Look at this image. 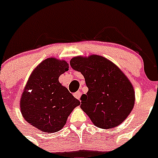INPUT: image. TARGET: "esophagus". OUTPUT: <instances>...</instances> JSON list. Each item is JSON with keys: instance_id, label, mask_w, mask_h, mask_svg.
<instances>
[{"instance_id": "34e87169", "label": "esophagus", "mask_w": 158, "mask_h": 158, "mask_svg": "<svg viewBox=\"0 0 158 158\" xmlns=\"http://www.w3.org/2000/svg\"><path fill=\"white\" fill-rule=\"evenodd\" d=\"M74 96L75 98L79 99H79H80V97H81V92L78 91V92H76V93H74Z\"/></svg>"}]
</instances>
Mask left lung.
Here are the masks:
<instances>
[{
	"instance_id": "1",
	"label": "left lung",
	"mask_w": 158,
	"mask_h": 158,
	"mask_svg": "<svg viewBox=\"0 0 158 158\" xmlns=\"http://www.w3.org/2000/svg\"><path fill=\"white\" fill-rule=\"evenodd\" d=\"M70 66L80 72L89 91L80 98V107L94 125L111 129L121 124L135 105V90L125 74L114 63L98 55L76 56Z\"/></svg>"
}]
</instances>
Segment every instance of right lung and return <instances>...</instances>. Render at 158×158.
Segmentation results:
<instances>
[{"instance_id":"obj_1","label":"right lung","mask_w":158,"mask_h":158,"mask_svg":"<svg viewBox=\"0 0 158 158\" xmlns=\"http://www.w3.org/2000/svg\"><path fill=\"white\" fill-rule=\"evenodd\" d=\"M69 69L65 60L48 58L32 72L20 98L23 117L41 131L61 130L72 110L80 104L60 84V74Z\"/></svg>"}]
</instances>
